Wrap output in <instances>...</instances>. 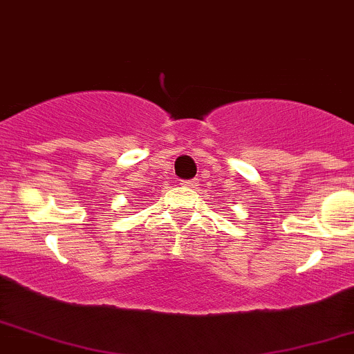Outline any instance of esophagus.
<instances>
[{"instance_id": "obj_1", "label": "esophagus", "mask_w": 354, "mask_h": 354, "mask_svg": "<svg viewBox=\"0 0 354 354\" xmlns=\"http://www.w3.org/2000/svg\"><path fill=\"white\" fill-rule=\"evenodd\" d=\"M198 183H200V181H198V180H196V178H195V180L181 181V185H183V186H185V188H196V186H198Z\"/></svg>"}]
</instances>
